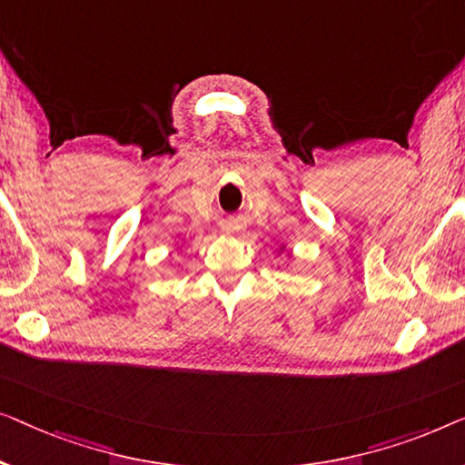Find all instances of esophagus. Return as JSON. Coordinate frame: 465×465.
<instances>
[{"label":"esophagus","mask_w":465,"mask_h":465,"mask_svg":"<svg viewBox=\"0 0 465 465\" xmlns=\"http://www.w3.org/2000/svg\"><path fill=\"white\" fill-rule=\"evenodd\" d=\"M223 230H225L227 233H233V232L240 230V225H238V223H225Z\"/></svg>","instance_id":"1"}]
</instances>
